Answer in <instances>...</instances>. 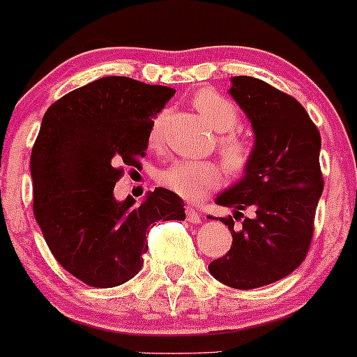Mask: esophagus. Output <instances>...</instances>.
<instances>
[{
  "label": "esophagus",
  "mask_w": 357,
  "mask_h": 357,
  "mask_svg": "<svg viewBox=\"0 0 357 357\" xmlns=\"http://www.w3.org/2000/svg\"><path fill=\"white\" fill-rule=\"evenodd\" d=\"M186 220L191 222V223H199V222H202V215H199L198 211L193 208V206L188 205L186 206Z\"/></svg>",
  "instance_id": "1"
}]
</instances>
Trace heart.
Masks as SVG:
<instances>
[{
  "label": "heart",
  "mask_w": 357,
  "mask_h": 357,
  "mask_svg": "<svg viewBox=\"0 0 357 357\" xmlns=\"http://www.w3.org/2000/svg\"><path fill=\"white\" fill-rule=\"evenodd\" d=\"M195 108L205 119L206 123L218 132V152L223 166L230 174H244L252 164L256 149L248 137L241 135L236 128L241 125L238 109L229 98L213 89H203L193 98ZM164 113L155 116L151 125L149 140L158 144L160 139ZM158 181L160 186L172 191L178 197L197 202L217 190L223 181L220 166L211 160H174L159 171Z\"/></svg>",
  "instance_id": "b5f03b06"
}]
</instances>
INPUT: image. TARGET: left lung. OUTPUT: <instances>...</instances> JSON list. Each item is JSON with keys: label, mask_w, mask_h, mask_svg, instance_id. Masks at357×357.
<instances>
[{"label": "left lung", "mask_w": 357, "mask_h": 357, "mask_svg": "<svg viewBox=\"0 0 357 357\" xmlns=\"http://www.w3.org/2000/svg\"><path fill=\"white\" fill-rule=\"evenodd\" d=\"M230 95L249 116L256 154L217 203L236 208V217L249 206L256 213L238 230L232 217L220 218L232 245L208 269L227 287L252 289L283 280L307 257L324 191L320 132L295 98L256 77H232Z\"/></svg>", "instance_id": "obj_1"}]
</instances>
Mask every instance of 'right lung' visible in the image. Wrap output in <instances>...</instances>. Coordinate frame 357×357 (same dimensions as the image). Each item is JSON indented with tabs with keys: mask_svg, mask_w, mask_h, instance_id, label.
Segmentation results:
<instances>
[{
	"mask_svg": "<svg viewBox=\"0 0 357 357\" xmlns=\"http://www.w3.org/2000/svg\"><path fill=\"white\" fill-rule=\"evenodd\" d=\"M174 95L167 86L107 76L52 103L30 159L33 213L59 264L95 288L119 287L144 264L155 222L185 220V203L155 188L140 205L116 202L121 166L146 155L151 125Z\"/></svg>",
	"mask_w": 357,
	"mask_h": 357,
	"instance_id": "add662e5",
	"label": "right lung"
}]
</instances>
